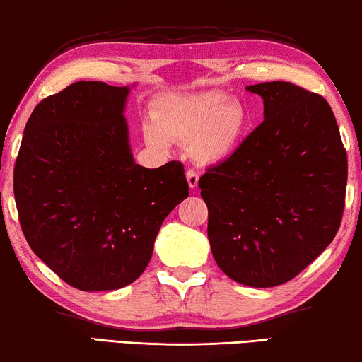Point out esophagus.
<instances>
[{
	"label": "esophagus",
	"mask_w": 362,
	"mask_h": 362,
	"mask_svg": "<svg viewBox=\"0 0 362 362\" xmlns=\"http://www.w3.org/2000/svg\"><path fill=\"white\" fill-rule=\"evenodd\" d=\"M187 180H188V185H190V188H197L198 180H199L198 172L193 170V169H188L187 170Z\"/></svg>",
	"instance_id": "34e87169"
}]
</instances>
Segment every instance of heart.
Segmentation results:
<instances>
[{"label": "heart", "mask_w": 362, "mask_h": 362, "mask_svg": "<svg viewBox=\"0 0 362 362\" xmlns=\"http://www.w3.org/2000/svg\"><path fill=\"white\" fill-rule=\"evenodd\" d=\"M154 125L143 135L150 146L168 148L169 141L190 145L199 164H219L232 156L246 127V112L221 91L177 95L160 100L153 111Z\"/></svg>", "instance_id": "obj_1"}]
</instances>
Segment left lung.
I'll return each instance as SVG.
<instances>
[{"label": "left lung", "mask_w": 362, "mask_h": 362, "mask_svg": "<svg viewBox=\"0 0 362 362\" xmlns=\"http://www.w3.org/2000/svg\"><path fill=\"white\" fill-rule=\"evenodd\" d=\"M264 120L198 187L222 272L267 288L296 277L340 228L346 150L329 103L291 82L250 85Z\"/></svg>", "instance_id": "1"}]
</instances>
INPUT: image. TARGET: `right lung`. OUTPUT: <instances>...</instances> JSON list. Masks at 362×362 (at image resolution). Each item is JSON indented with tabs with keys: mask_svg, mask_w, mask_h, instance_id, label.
<instances>
[{
	"mask_svg": "<svg viewBox=\"0 0 362 362\" xmlns=\"http://www.w3.org/2000/svg\"><path fill=\"white\" fill-rule=\"evenodd\" d=\"M127 87L76 82L42 100L14 165L19 222L33 253L82 291L140 277L160 223L188 197L183 164H135Z\"/></svg>",
	"mask_w": 362,
	"mask_h": 362,
	"instance_id": "1",
	"label": "right lung"
}]
</instances>
